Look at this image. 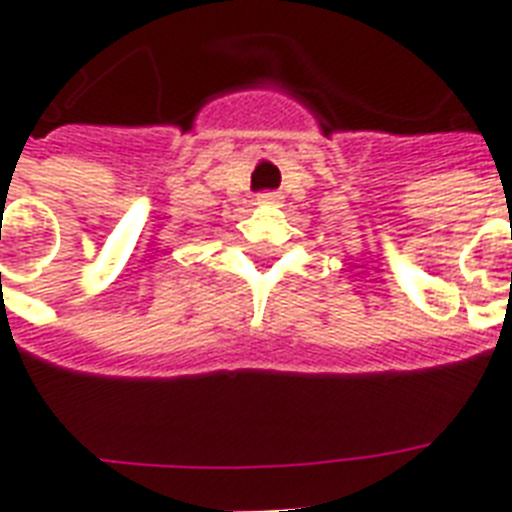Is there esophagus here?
I'll use <instances>...</instances> for the list:
<instances>
[{"instance_id":"1","label":"esophagus","mask_w":512,"mask_h":512,"mask_svg":"<svg viewBox=\"0 0 512 512\" xmlns=\"http://www.w3.org/2000/svg\"><path fill=\"white\" fill-rule=\"evenodd\" d=\"M257 204H263V207H276V204H281V193L276 191L260 193V196H257Z\"/></svg>"}]
</instances>
